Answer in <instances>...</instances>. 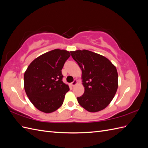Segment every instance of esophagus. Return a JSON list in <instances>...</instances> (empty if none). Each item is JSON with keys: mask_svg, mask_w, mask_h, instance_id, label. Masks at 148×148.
<instances>
[{"mask_svg": "<svg viewBox=\"0 0 148 148\" xmlns=\"http://www.w3.org/2000/svg\"><path fill=\"white\" fill-rule=\"evenodd\" d=\"M77 84V80H74V81L72 83H70V85H71V86H73V87Z\"/></svg>", "mask_w": 148, "mask_h": 148, "instance_id": "34e87169", "label": "esophagus"}]
</instances>
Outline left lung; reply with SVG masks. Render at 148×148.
<instances>
[{
	"label": "left lung",
	"instance_id": "obj_1",
	"mask_svg": "<svg viewBox=\"0 0 148 148\" xmlns=\"http://www.w3.org/2000/svg\"><path fill=\"white\" fill-rule=\"evenodd\" d=\"M82 71L84 94L77 97L79 104L90 112L105 109L118 88L116 67L106 57L88 50L71 51Z\"/></svg>",
	"mask_w": 148,
	"mask_h": 148
}]
</instances>
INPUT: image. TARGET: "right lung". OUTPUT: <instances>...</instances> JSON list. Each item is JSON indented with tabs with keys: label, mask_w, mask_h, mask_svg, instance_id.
I'll return each instance as SVG.
<instances>
[{
	"label": "right lung",
	"mask_w": 148,
	"mask_h": 148,
	"mask_svg": "<svg viewBox=\"0 0 148 148\" xmlns=\"http://www.w3.org/2000/svg\"><path fill=\"white\" fill-rule=\"evenodd\" d=\"M70 56L65 50L54 49L35 59L24 74V88L29 101L39 110L51 113L64 102L70 89L62 82V69Z\"/></svg>",
	"instance_id": "1"
}]
</instances>
